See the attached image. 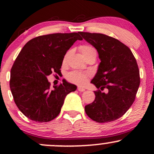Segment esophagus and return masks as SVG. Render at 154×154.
I'll use <instances>...</instances> for the list:
<instances>
[{"label": "esophagus", "mask_w": 154, "mask_h": 154, "mask_svg": "<svg viewBox=\"0 0 154 154\" xmlns=\"http://www.w3.org/2000/svg\"><path fill=\"white\" fill-rule=\"evenodd\" d=\"M77 90H78V91H79V92H84L85 91V88L80 87V86L77 88Z\"/></svg>", "instance_id": "obj_1"}]
</instances>
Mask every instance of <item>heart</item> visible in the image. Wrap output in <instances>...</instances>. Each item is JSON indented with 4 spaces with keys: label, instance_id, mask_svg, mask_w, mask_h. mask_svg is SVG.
Masks as SVG:
<instances>
[{
    "label": "heart",
    "instance_id": "heart-1",
    "mask_svg": "<svg viewBox=\"0 0 154 154\" xmlns=\"http://www.w3.org/2000/svg\"><path fill=\"white\" fill-rule=\"evenodd\" d=\"M80 51L82 52L85 58H87L88 56H92V55H95L97 56V51L95 49V48L89 45H83L80 46ZM67 56L68 54L65 55L64 58H63V61H66L67 59ZM90 77V74L88 73H82L80 72L74 71L70 72L67 75V79L70 81V82L75 83V84L79 85H83L86 83L88 81V78Z\"/></svg>",
    "mask_w": 154,
    "mask_h": 154
}]
</instances>
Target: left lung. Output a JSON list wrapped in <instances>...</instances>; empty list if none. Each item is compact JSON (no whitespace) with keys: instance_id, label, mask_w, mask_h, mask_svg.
Segmentation results:
<instances>
[{"instance_id":"obj_1","label":"left lung","mask_w":154,"mask_h":154,"mask_svg":"<svg viewBox=\"0 0 154 154\" xmlns=\"http://www.w3.org/2000/svg\"><path fill=\"white\" fill-rule=\"evenodd\" d=\"M82 38L94 46L100 63L92 79L98 89L95 98L85 107L87 115L99 123L110 122L122 117L135 99L140 85L137 61L131 50L117 39L100 34L79 32Z\"/></svg>"}]
</instances>
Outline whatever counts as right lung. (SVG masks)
I'll return each instance as SVG.
<instances>
[{
    "label": "right lung",
    "instance_id": "1",
    "mask_svg": "<svg viewBox=\"0 0 154 154\" xmlns=\"http://www.w3.org/2000/svg\"><path fill=\"white\" fill-rule=\"evenodd\" d=\"M82 40L77 32L41 35L28 41L11 69L10 89L23 114L32 121L48 122L59 114L65 97L77 87L63 81L51 89L47 76L59 74L66 51Z\"/></svg>",
    "mask_w": 154,
    "mask_h": 154
}]
</instances>
